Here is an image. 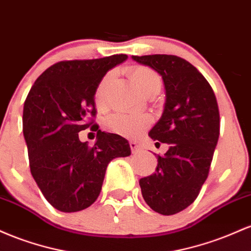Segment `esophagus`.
Here are the masks:
<instances>
[{
    "label": "esophagus",
    "instance_id": "obj_1",
    "mask_svg": "<svg viewBox=\"0 0 251 251\" xmlns=\"http://www.w3.org/2000/svg\"><path fill=\"white\" fill-rule=\"evenodd\" d=\"M130 148H131V153L135 154V153H139L140 151V145L137 142H135V141H133V142H130Z\"/></svg>",
    "mask_w": 251,
    "mask_h": 251
}]
</instances>
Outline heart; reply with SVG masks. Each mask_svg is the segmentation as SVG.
<instances>
[{"instance_id": "heart-1", "label": "heart", "mask_w": 251, "mask_h": 251, "mask_svg": "<svg viewBox=\"0 0 251 251\" xmlns=\"http://www.w3.org/2000/svg\"><path fill=\"white\" fill-rule=\"evenodd\" d=\"M128 75L136 88L142 94L148 95L153 90L161 88V78L157 72L148 66L134 65L128 69ZM114 78V73L109 72L100 79L96 88L95 98L97 105L102 106L105 103V91L109 84ZM151 125V117L147 115H133L117 112L106 121V128L112 133L123 135V136H135L142 133Z\"/></svg>"}]
</instances>
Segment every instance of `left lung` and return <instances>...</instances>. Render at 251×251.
Here are the masks:
<instances>
[{
	"label": "left lung",
	"mask_w": 251,
	"mask_h": 251,
	"mask_svg": "<svg viewBox=\"0 0 251 251\" xmlns=\"http://www.w3.org/2000/svg\"><path fill=\"white\" fill-rule=\"evenodd\" d=\"M133 59L161 75L165 109L149 136L170 145L157 155L155 172L140 179L141 191L151 210L176 215L196 201L209 176L219 137L218 104L209 81L185 59L168 54Z\"/></svg>",
	"instance_id": "8db88e82"
}]
</instances>
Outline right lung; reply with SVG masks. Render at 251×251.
Here are the masks:
<instances>
[{
	"label": "right lung",
	"instance_id": "add662e5",
	"mask_svg": "<svg viewBox=\"0 0 251 251\" xmlns=\"http://www.w3.org/2000/svg\"><path fill=\"white\" fill-rule=\"evenodd\" d=\"M128 58L63 60L53 64L33 84L25 100L22 129L30 173L54 209L77 212L96 201L108 163L130 155L125 137L104 133L95 123V92L109 70ZM98 133L92 148L77 133L88 126Z\"/></svg>",
	"mask_w": 251,
	"mask_h": 251
}]
</instances>
